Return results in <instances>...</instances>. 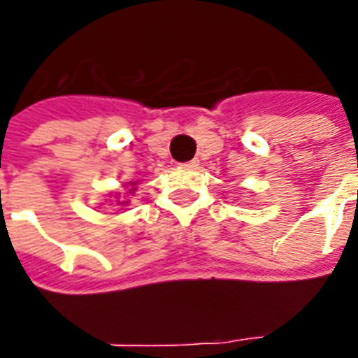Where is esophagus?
I'll use <instances>...</instances> for the list:
<instances>
[{
    "label": "esophagus",
    "mask_w": 358,
    "mask_h": 358,
    "mask_svg": "<svg viewBox=\"0 0 358 358\" xmlns=\"http://www.w3.org/2000/svg\"><path fill=\"white\" fill-rule=\"evenodd\" d=\"M182 167H185V169H196V167H199V162H196V159H193V162L184 163V165H182Z\"/></svg>",
    "instance_id": "obj_1"
}]
</instances>
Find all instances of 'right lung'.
Listing matches in <instances>:
<instances>
[{
  "label": "right lung",
  "instance_id": "1",
  "mask_svg": "<svg viewBox=\"0 0 358 358\" xmlns=\"http://www.w3.org/2000/svg\"><path fill=\"white\" fill-rule=\"evenodd\" d=\"M139 184V180H131V182L122 184L124 193H115V201H117V204H119V206H128V195H131L134 191H137V185Z\"/></svg>",
  "mask_w": 358,
  "mask_h": 358
}]
</instances>
